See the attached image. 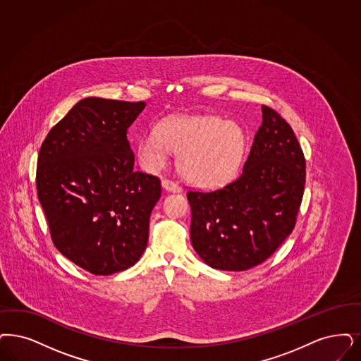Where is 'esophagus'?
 Returning a JSON list of instances; mask_svg holds the SVG:
<instances>
[{
  "label": "esophagus",
  "instance_id": "34e87169",
  "mask_svg": "<svg viewBox=\"0 0 361 361\" xmlns=\"http://www.w3.org/2000/svg\"><path fill=\"white\" fill-rule=\"evenodd\" d=\"M161 186L164 190H167V191H171V192H179L182 188L180 186L174 182V180H170V179H163L161 180Z\"/></svg>",
  "mask_w": 361,
  "mask_h": 361
}]
</instances>
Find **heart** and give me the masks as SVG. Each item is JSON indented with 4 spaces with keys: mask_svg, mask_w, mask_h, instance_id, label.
Instances as JSON below:
<instances>
[{
    "mask_svg": "<svg viewBox=\"0 0 361 361\" xmlns=\"http://www.w3.org/2000/svg\"><path fill=\"white\" fill-rule=\"evenodd\" d=\"M246 139L238 124L215 116L170 118L155 134L137 143V158L148 170H161L170 151L178 154V170L192 185H225L238 173Z\"/></svg>",
    "mask_w": 361,
    "mask_h": 361,
    "instance_id": "obj_1",
    "label": "heart"
}]
</instances>
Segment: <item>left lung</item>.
I'll return each instance as SVG.
<instances>
[{"mask_svg": "<svg viewBox=\"0 0 361 361\" xmlns=\"http://www.w3.org/2000/svg\"><path fill=\"white\" fill-rule=\"evenodd\" d=\"M305 169L292 127L264 104L262 124L237 179L210 191H187L191 243L200 258L231 271L262 264L293 231Z\"/></svg>", "mask_w": 361, "mask_h": 361, "instance_id": "8db88e82", "label": "left lung"}]
</instances>
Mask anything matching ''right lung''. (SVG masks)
<instances>
[{
	"instance_id": "1",
	"label": "right lung",
	"mask_w": 361,
	"mask_h": 361,
	"mask_svg": "<svg viewBox=\"0 0 361 361\" xmlns=\"http://www.w3.org/2000/svg\"><path fill=\"white\" fill-rule=\"evenodd\" d=\"M145 102L80 100L41 145L36 187L56 249L94 276L135 265L161 179L135 171L127 130Z\"/></svg>"
}]
</instances>
